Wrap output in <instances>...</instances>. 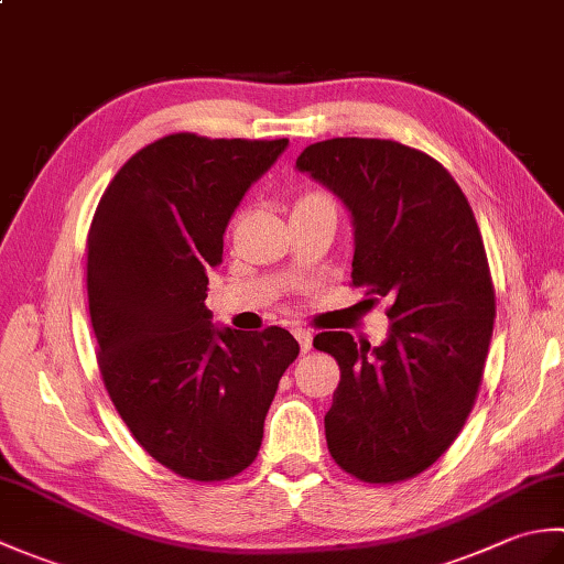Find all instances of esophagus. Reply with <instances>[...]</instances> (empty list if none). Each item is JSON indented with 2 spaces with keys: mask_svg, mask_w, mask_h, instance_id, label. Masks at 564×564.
<instances>
[{
  "mask_svg": "<svg viewBox=\"0 0 564 564\" xmlns=\"http://www.w3.org/2000/svg\"><path fill=\"white\" fill-rule=\"evenodd\" d=\"M295 339H297V344H301L303 354L313 349V332H310V329H295Z\"/></svg>",
  "mask_w": 564,
  "mask_h": 564,
  "instance_id": "34e87169",
  "label": "esophagus"
}]
</instances>
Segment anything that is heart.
<instances>
[{"label":"heart","mask_w":564,"mask_h":564,"mask_svg":"<svg viewBox=\"0 0 564 564\" xmlns=\"http://www.w3.org/2000/svg\"><path fill=\"white\" fill-rule=\"evenodd\" d=\"M313 203H332L327 196H322V194H307V196H303L301 200L295 203V208H303V206H313Z\"/></svg>","instance_id":"1"}]
</instances>
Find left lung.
Masks as SVG:
<instances>
[{
	"mask_svg": "<svg viewBox=\"0 0 564 564\" xmlns=\"http://www.w3.org/2000/svg\"><path fill=\"white\" fill-rule=\"evenodd\" d=\"M295 170L349 210L354 285L392 301L376 349L346 332L313 341L341 368L325 414L329 453L364 482L406 480L460 434L480 388L495 327L480 227L453 176L400 142L322 140Z\"/></svg>",
	"mask_w": 564,
	"mask_h": 564,
	"instance_id": "left-lung-1",
	"label": "left lung"
}]
</instances>
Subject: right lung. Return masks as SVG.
I'll use <instances>...</instances> for the list:
<instances>
[{
  "mask_svg": "<svg viewBox=\"0 0 564 564\" xmlns=\"http://www.w3.org/2000/svg\"><path fill=\"white\" fill-rule=\"evenodd\" d=\"M285 148L166 135L118 170L94 213L87 291L104 386L140 446L186 480L251 465L301 354L289 329L218 327L206 307L227 223Z\"/></svg>",
  "mask_w": 564,
  "mask_h": 564,
  "instance_id": "obj_1",
  "label": "right lung"
}]
</instances>
